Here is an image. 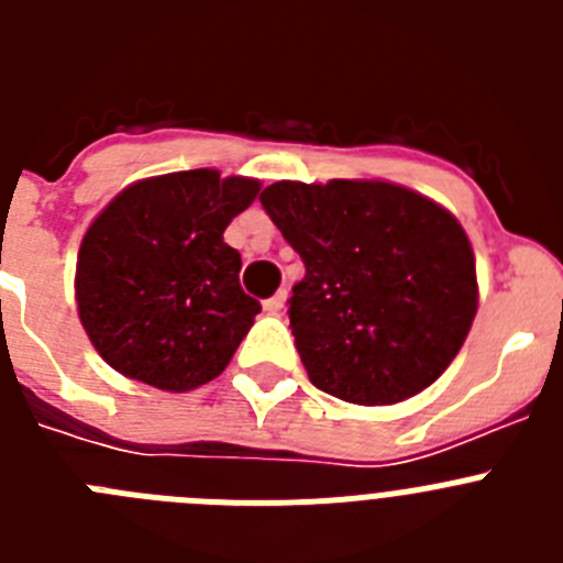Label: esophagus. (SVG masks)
<instances>
[{"label": "esophagus", "mask_w": 563, "mask_h": 563, "mask_svg": "<svg viewBox=\"0 0 563 563\" xmlns=\"http://www.w3.org/2000/svg\"><path fill=\"white\" fill-rule=\"evenodd\" d=\"M285 305H287V290H278L276 296H271L265 301V310L271 312V316H278V312L285 310Z\"/></svg>", "instance_id": "1"}]
</instances>
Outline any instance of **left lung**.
<instances>
[{"label":"left lung","instance_id":"obj_1","mask_svg":"<svg viewBox=\"0 0 563 563\" xmlns=\"http://www.w3.org/2000/svg\"><path fill=\"white\" fill-rule=\"evenodd\" d=\"M258 200L305 262L287 312L316 389L391 406L449 369L479 305L454 213L383 180H282Z\"/></svg>","mask_w":563,"mask_h":563}]
</instances>
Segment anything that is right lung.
<instances>
[{
    "label": "right lung",
    "instance_id": "1",
    "mask_svg": "<svg viewBox=\"0 0 563 563\" xmlns=\"http://www.w3.org/2000/svg\"><path fill=\"white\" fill-rule=\"evenodd\" d=\"M262 183L194 168L123 188L81 239L76 305L98 355L163 391L225 372L262 305L222 233Z\"/></svg>",
    "mask_w": 563,
    "mask_h": 563
}]
</instances>
